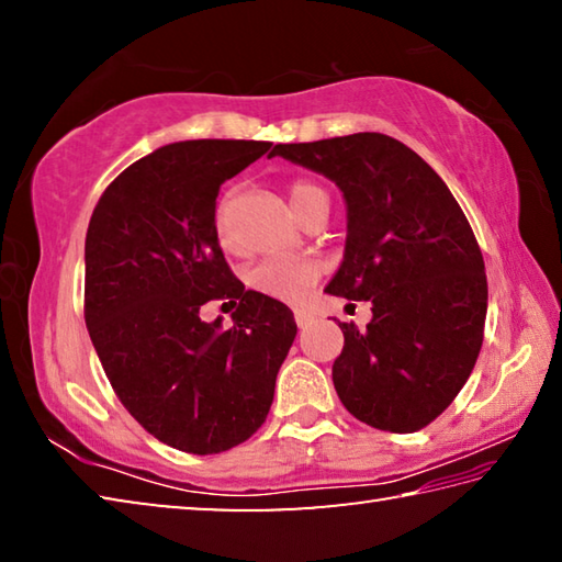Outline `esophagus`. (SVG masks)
<instances>
[{
  "mask_svg": "<svg viewBox=\"0 0 562 562\" xmlns=\"http://www.w3.org/2000/svg\"><path fill=\"white\" fill-rule=\"evenodd\" d=\"M294 322H297V327H300V329H304V327H310L312 322H315V317H312L310 312L300 310V312H294Z\"/></svg>",
  "mask_w": 562,
  "mask_h": 562,
  "instance_id": "obj_1",
  "label": "esophagus"
}]
</instances>
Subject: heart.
<instances>
[{
	"label": "heart",
	"mask_w": 562,
	"mask_h": 562,
	"mask_svg": "<svg viewBox=\"0 0 562 562\" xmlns=\"http://www.w3.org/2000/svg\"><path fill=\"white\" fill-rule=\"evenodd\" d=\"M319 190L312 183H294L290 190L292 207H297L304 198ZM215 235L223 247L233 245V225H231V211L227 203L215 207ZM319 278V265L310 258H265L258 265L247 270V284L255 292L268 294L272 300L280 302H302L307 297L312 284Z\"/></svg>",
	"instance_id": "1"
}]
</instances>
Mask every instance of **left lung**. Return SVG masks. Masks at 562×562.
Masks as SVG:
<instances>
[{
	"label": "left lung",
	"mask_w": 562,
	"mask_h": 562,
	"mask_svg": "<svg viewBox=\"0 0 562 562\" xmlns=\"http://www.w3.org/2000/svg\"><path fill=\"white\" fill-rule=\"evenodd\" d=\"M270 156L315 170L341 190L347 243L327 292L372 302V322H339L331 367L341 404L374 429L431 424L479 359L488 310L481 247L449 186L384 133L278 144Z\"/></svg>",
	"instance_id": "obj_1"
}]
</instances>
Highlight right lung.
<instances>
[{
  "mask_svg": "<svg viewBox=\"0 0 562 562\" xmlns=\"http://www.w3.org/2000/svg\"><path fill=\"white\" fill-rule=\"evenodd\" d=\"M270 140H178L113 180L93 207L87 329L113 392L158 441L207 456L260 429L297 335L292 310L245 290L215 235V198ZM236 304L234 327L200 319Z\"/></svg>",
  "mask_w": 562,
  "mask_h": 562,
  "instance_id": "1",
  "label": "right lung"
}]
</instances>
